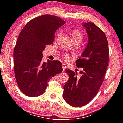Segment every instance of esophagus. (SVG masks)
I'll return each mask as SVG.
<instances>
[{
	"mask_svg": "<svg viewBox=\"0 0 123 123\" xmlns=\"http://www.w3.org/2000/svg\"><path fill=\"white\" fill-rule=\"evenodd\" d=\"M66 67H67V65L63 63L62 64V68H63V71H64L65 69H66Z\"/></svg>",
	"mask_w": 123,
	"mask_h": 123,
	"instance_id": "esophagus-1",
	"label": "esophagus"
}]
</instances>
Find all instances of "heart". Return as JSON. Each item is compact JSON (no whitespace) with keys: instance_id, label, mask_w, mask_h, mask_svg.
Here are the masks:
<instances>
[{"instance_id":"obj_1","label":"heart","mask_w":123,"mask_h":123,"mask_svg":"<svg viewBox=\"0 0 123 123\" xmlns=\"http://www.w3.org/2000/svg\"><path fill=\"white\" fill-rule=\"evenodd\" d=\"M60 35H61V33H58L57 36L59 37ZM71 36L73 42H79L80 43L81 42L82 38H83V35L78 30H73L71 32ZM74 57V55L70 54L68 53H65L63 55V59L67 63H69V62L72 61V59Z\"/></svg>"}]
</instances>
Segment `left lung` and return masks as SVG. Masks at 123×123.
Returning <instances> with one entry per match:
<instances>
[{
  "instance_id": "left-lung-1",
  "label": "left lung",
  "mask_w": 123,
  "mask_h": 123,
  "mask_svg": "<svg viewBox=\"0 0 123 123\" xmlns=\"http://www.w3.org/2000/svg\"><path fill=\"white\" fill-rule=\"evenodd\" d=\"M88 37V43L76 60V65L81 68V76L68 69L65 72L69 80L64 86L63 97L69 105L81 107L89 103L97 95L102 84L109 63L108 43L105 33L95 24L83 23Z\"/></svg>"
}]
</instances>
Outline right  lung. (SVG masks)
Segmentation results:
<instances>
[{
	"label": "right lung",
	"mask_w": 123,
	"mask_h": 123,
	"mask_svg": "<svg viewBox=\"0 0 123 123\" xmlns=\"http://www.w3.org/2000/svg\"><path fill=\"white\" fill-rule=\"evenodd\" d=\"M65 23L59 17L45 14L31 19L20 32L13 54L14 69L17 83L25 95H42L50 78L63 71L58 60L42 61V52L53 43L55 31Z\"/></svg>",
	"instance_id": "add662e5"
}]
</instances>
